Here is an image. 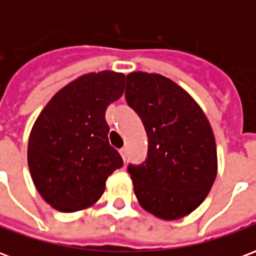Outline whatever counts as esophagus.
<instances>
[{"label":"esophagus","instance_id":"esophagus-1","mask_svg":"<svg viewBox=\"0 0 256 256\" xmlns=\"http://www.w3.org/2000/svg\"><path fill=\"white\" fill-rule=\"evenodd\" d=\"M119 154H120V156H122L123 160L126 162V148H122V150H119Z\"/></svg>","mask_w":256,"mask_h":256}]
</instances>
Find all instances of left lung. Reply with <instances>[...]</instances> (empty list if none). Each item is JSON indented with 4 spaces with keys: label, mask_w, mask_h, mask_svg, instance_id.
<instances>
[{
    "label": "left lung",
    "mask_w": 256,
    "mask_h": 256,
    "mask_svg": "<svg viewBox=\"0 0 256 256\" xmlns=\"http://www.w3.org/2000/svg\"><path fill=\"white\" fill-rule=\"evenodd\" d=\"M126 101L142 120L148 155L128 164L140 206L164 220L189 215L207 198L216 178L212 128L192 96L160 74L126 76Z\"/></svg>",
    "instance_id": "left-lung-1"
}]
</instances>
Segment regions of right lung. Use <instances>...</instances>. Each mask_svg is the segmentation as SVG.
Segmentation results:
<instances>
[{
    "label": "right lung",
    "instance_id": "1",
    "mask_svg": "<svg viewBox=\"0 0 256 256\" xmlns=\"http://www.w3.org/2000/svg\"><path fill=\"white\" fill-rule=\"evenodd\" d=\"M124 74H84L49 100L31 128L27 162L36 190L53 208L75 212L93 206L106 178L123 166L108 141L106 106L124 90Z\"/></svg>",
    "mask_w": 256,
    "mask_h": 256
}]
</instances>
